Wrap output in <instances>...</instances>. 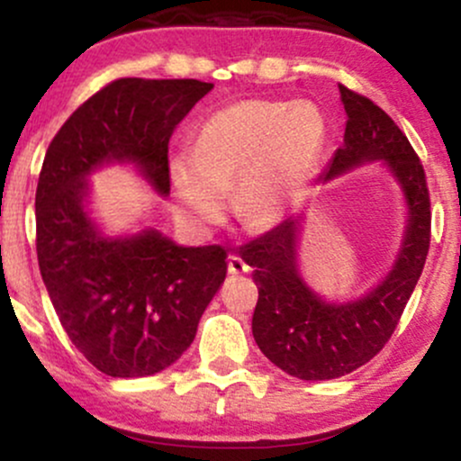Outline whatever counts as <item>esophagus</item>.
Here are the masks:
<instances>
[{
	"label": "esophagus",
	"instance_id": "34e87169",
	"mask_svg": "<svg viewBox=\"0 0 461 461\" xmlns=\"http://www.w3.org/2000/svg\"><path fill=\"white\" fill-rule=\"evenodd\" d=\"M227 271H230V275H242L249 271V267L240 256H234V253H231V256L227 258Z\"/></svg>",
	"mask_w": 461,
	"mask_h": 461
}]
</instances>
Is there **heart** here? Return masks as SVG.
<instances>
[{"label": "heart", "instance_id": "b5f03b06", "mask_svg": "<svg viewBox=\"0 0 461 461\" xmlns=\"http://www.w3.org/2000/svg\"><path fill=\"white\" fill-rule=\"evenodd\" d=\"M325 142V114L312 102L245 99L216 110L199 125L190 151L168 158L179 214L199 227L219 223L234 186L242 223H279L316 176Z\"/></svg>", "mask_w": 461, "mask_h": 461}]
</instances>
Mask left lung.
Wrapping results in <instances>:
<instances>
[{"mask_svg":"<svg viewBox=\"0 0 461 461\" xmlns=\"http://www.w3.org/2000/svg\"><path fill=\"white\" fill-rule=\"evenodd\" d=\"M338 91L347 113L345 142L319 182L327 184L364 164L382 162L403 193L407 219L393 268L368 293L348 301L321 297L305 282L297 260L301 216H288L240 249L258 285L253 338L275 366L305 382L338 379L382 351L414 293L429 251V190L410 140L370 99L342 84Z\"/></svg>","mask_w":461,"mask_h":461,"instance_id":"obj_1","label":"left lung"}]
</instances>
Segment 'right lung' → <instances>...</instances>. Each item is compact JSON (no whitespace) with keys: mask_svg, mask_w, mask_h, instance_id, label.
<instances>
[{"mask_svg":"<svg viewBox=\"0 0 461 461\" xmlns=\"http://www.w3.org/2000/svg\"><path fill=\"white\" fill-rule=\"evenodd\" d=\"M214 84L123 77L67 119L36 186V253L67 336L110 377H147L190 347L201 314L225 282L227 251L184 247L162 231L108 236L91 212L88 177L131 164L167 197L168 139Z\"/></svg>","mask_w":461,"mask_h":461,"instance_id":"right-lung-1","label":"right lung"}]
</instances>
